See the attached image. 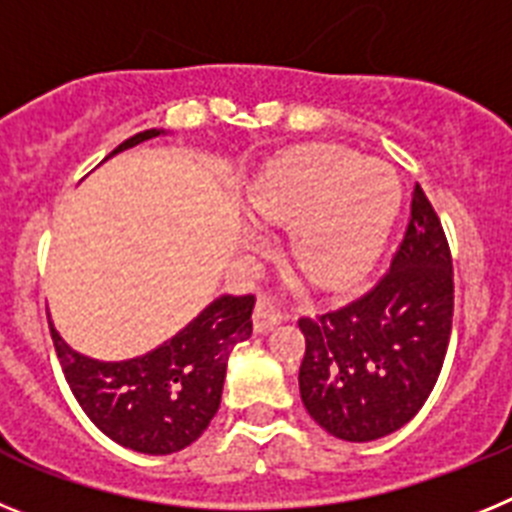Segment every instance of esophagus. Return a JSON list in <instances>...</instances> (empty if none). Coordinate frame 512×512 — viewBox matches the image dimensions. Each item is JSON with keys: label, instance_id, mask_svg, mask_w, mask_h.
I'll list each match as a JSON object with an SVG mask.
<instances>
[{"label": "esophagus", "instance_id": "obj_1", "mask_svg": "<svg viewBox=\"0 0 512 512\" xmlns=\"http://www.w3.org/2000/svg\"><path fill=\"white\" fill-rule=\"evenodd\" d=\"M283 319H286V314H283L281 306L275 304L273 299H268V296L257 299L255 314H252V327H255L257 335H262V332H270L273 327H278Z\"/></svg>", "mask_w": 512, "mask_h": 512}]
</instances>
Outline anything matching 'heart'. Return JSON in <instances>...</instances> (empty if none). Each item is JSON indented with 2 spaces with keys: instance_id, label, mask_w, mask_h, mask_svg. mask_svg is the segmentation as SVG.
<instances>
[{
  "instance_id": "heart-1",
  "label": "heart",
  "mask_w": 512,
  "mask_h": 512,
  "mask_svg": "<svg viewBox=\"0 0 512 512\" xmlns=\"http://www.w3.org/2000/svg\"><path fill=\"white\" fill-rule=\"evenodd\" d=\"M399 172L330 144L291 149L247 190L257 219L291 224L288 255L306 281L348 291L373 268L402 208Z\"/></svg>"
}]
</instances>
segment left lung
Returning <instances> with one entry per match:
<instances>
[{"label":"left lung","mask_w":512,"mask_h":512,"mask_svg":"<svg viewBox=\"0 0 512 512\" xmlns=\"http://www.w3.org/2000/svg\"><path fill=\"white\" fill-rule=\"evenodd\" d=\"M451 322V250L438 213L415 185L410 224L384 278L361 299L299 319L306 412L350 443L399 430L441 376Z\"/></svg>","instance_id":"1"}]
</instances>
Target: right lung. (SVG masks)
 <instances>
[{
	"label": "right lung",
	"mask_w": 512,
	"mask_h": 512,
	"mask_svg": "<svg viewBox=\"0 0 512 512\" xmlns=\"http://www.w3.org/2000/svg\"><path fill=\"white\" fill-rule=\"evenodd\" d=\"M159 133H136L110 157ZM252 309L255 296H221L172 340L131 361L87 358L53 324L51 340L66 384L95 428L118 446L167 456L198 441L219 410L231 350L252 335Z\"/></svg>",
	"instance_id": "obj_1"
}]
</instances>
